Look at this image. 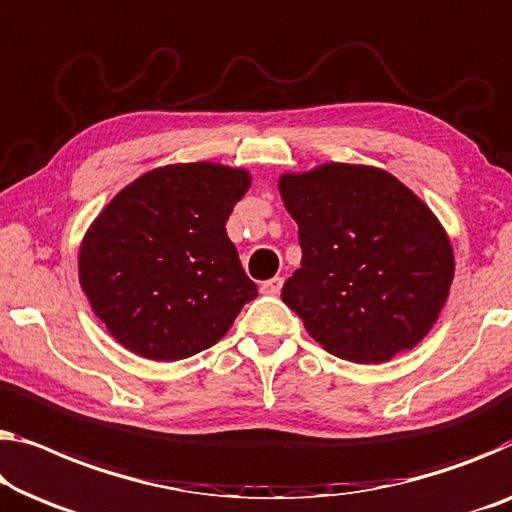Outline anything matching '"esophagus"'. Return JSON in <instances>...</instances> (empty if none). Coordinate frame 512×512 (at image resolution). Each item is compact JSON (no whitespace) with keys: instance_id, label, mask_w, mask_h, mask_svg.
<instances>
[{"instance_id":"34e87169","label":"esophagus","mask_w":512,"mask_h":512,"mask_svg":"<svg viewBox=\"0 0 512 512\" xmlns=\"http://www.w3.org/2000/svg\"><path fill=\"white\" fill-rule=\"evenodd\" d=\"M262 294H269V296H276V294H280V289H282V278H271V280H264L262 282Z\"/></svg>"}]
</instances>
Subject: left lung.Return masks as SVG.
Here are the masks:
<instances>
[{
    "label": "left lung",
    "mask_w": 512,
    "mask_h": 512,
    "mask_svg": "<svg viewBox=\"0 0 512 512\" xmlns=\"http://www.w3.org/2000/svg\"><path fill=\"white\" fill-rule=\"evenodd\" d=\"M301 269L282 301L333 356L379 363L414 349L448 299L453 250L432 211L377 167L331 163L285 174Z\"/></svg>",
    "instance_id": "1"
}]
</instances>
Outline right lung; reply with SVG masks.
Wrapping results in <instances>:
<instances>
[{
	"label": "right lung",
	"mask_w": 512,
	"mask_h": 512,
	"mask_svg": "<svg viewBox=\"0 0 512 512\" xmlns=\"http://www.w3.org/2000/svg\"><path fill=\"white\" fill-rule=\"evenodd\" d=\"M248 172L213 163L142 174L103 209L80 250V285L114 340L181 361L223 338L257 285L225 232Z\"/></svg>",
	"instance_id": "right-lung-1"
}]
</instances>
